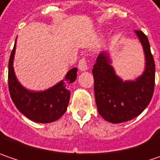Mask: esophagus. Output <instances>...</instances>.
<instances>
[{
	"mask_svg": "<svg viewBox=\"0 0 160 160\" xmlns=\"http://www.w3.org/2000/svg\"><path fill=\"white\" fill-rule=\"evenodd\" d=\"M78 68L81 71H84L88 69V63H87V60L85 58H82L79 62H78Z\"/></svg>",
	"mask_w": 160,
	"mask_h": 160,
	"instance_id": "obj_1",
	"label": "esophagus"
}]
</instances>
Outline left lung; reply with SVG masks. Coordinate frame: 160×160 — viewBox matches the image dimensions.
Returning <instances> with one entry per match:
<instances>
[{"mask_svg":"<svg viewBox=\"0 0 160 160\" xmlns=\"http://www.w3.org/2000/svg\"><path fill=\"white\" fill-rule=\"evenodd\" d=\"M145 53L146 68L135 81L123 82L115 74L105 52L101 53L93 65L94 94L98 112L114 124L136 118L151 102L155 86V62L150 42L142 31L135 30Z\"/></svg>","mask_w":160,"mask_h":160,"instance_id":"left-lung-1","label":"left lung"}]
</instances>
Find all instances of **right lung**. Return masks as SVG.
I'll use <instances>...</instances> for the list:
<instances>
[{
  "label": "right lung",
  "mask_w": 160,
  "mask_h": 160,
  "mask_svg": "<svg viewBox=\"0 0 160 160\" xmlns=\"http://www.w3.org/2000/svg\"><path fill=\"white\" fill-rule=\"evenodd\" d=\"M16 42L9 60L8 83L12 102L17 108L29 119L37 123H51L58 120L66 112L69 102V83L77 79V68L68 72L63 81L44 92H30L18 82L13 69Z\"/></svg>",
  "instance_id": "1"
}]
</instances>
